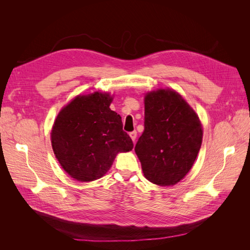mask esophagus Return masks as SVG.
<instances>
[{
	"mask_svg": "<svg viewBox=\"0 0 250 250\" xmlns=\"http://www.w3.org/2000/svg\"><path fill=\"white\" fill-rule=\"evenodd\" d=\"M129 135H130V138H131V140L133 141V142H135V139H137V135H138V132L135 131V130H133V131H131L130 133H129Z\"/></svg>",
	"mask_w": 250,
	"mask_h": 250,
	"instance_id": "obj_1",
	"label": "esophagus"
}]
</instances>
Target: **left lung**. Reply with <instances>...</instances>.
<instances>
[{
    "mask_svg": "<svg viewBox=\"0 0 250 250\" xmlns=\"http://www.w3.org/2000/svg\"><path fill=\"white\" fill-rule=\"evenodd\" d=\"M201 142L199 118L183 97L171 89L146 95L144 131L134 151L149 181L177 184L192 168Z\"/></svg>",
    "mask_w": 250,
    "mask_h": 250,
    "instance_id": "8db88e82",
    "label": "left lung"
}]
</instances>
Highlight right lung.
Returning <instances> with one entry per match:
<instances>
[{
  "instance_id": "add662e5",
  "label": "right lung",
  "mask_w": 250,
  "mask_h": 250,
  "mask_svg": "<svg viewBox=\"0 0 250 250\" xmlns=\"http://www.w3.org/2000/svg\"><path fill=\"white\" fill-rule=\"evenodd\" d=\"M110 103L108 94L78 96L55 120L51 134L53 151L74 179L92 181L102 177L119 152L133 148L120 115L109 108Z\"/></svg>"
}]
</instances>
